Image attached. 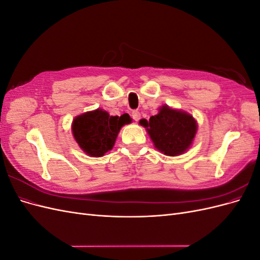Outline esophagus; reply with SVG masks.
<instances>
[{
  "mask_svg": "<svg viewBox=\"0 0 260 260\" xmlns=\"http://www.w3.org/2000/svg\"><path fill=\"white\" fill-rule=\"evenodd\" d=\"M131 116H132V118H133V120H136V121H139V120L141 119V114H140V112H138V111H133L132 114H131Z\"/></svg>",
  "mask_w": 260,
  "mask_h": 260,
  "instance_id": "esophagus-1",
  "label": "esophagus"
}]
</instances>
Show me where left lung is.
Masks as SVG:
<instances>
[{
    "label": "left lung",
    "instance_id": "left-lung-1",
    "mask_svg": "<svg viewBox=\"0 0 260 260\" xmlns=\"http://www.w3.org/2000/svg\"><path fill=\"white\" fill-rule=\"evenodd\" d=\"M140 124L146 129L154 146L167 156L184 154L198 132V121L191 114L168 105L159 107L148 121L141 119Z\"/></svg>",
    "mask_w": 260,
    "mask_h": 260
}]
</instances>
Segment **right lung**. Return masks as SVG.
Here are the masks:
<instances>
[{
	"instance_id": "1",
	"label": "right lung",
	"mask_w": 260,
	"mask_h": 260,
	"mask_svg": "<svg viewBox=\"0 0 260 260\" xmlns=\"http://www.w3.org/2000/svg\"><path fill=\"white\" fill-rule=\"evenodd\" d=\"M131 120L128 114L109 116L104 109L98 108L75 117L72 131L76 142L86 155L102 157L114 147L120 129Z\"/></svg>"
}]
</instances>
